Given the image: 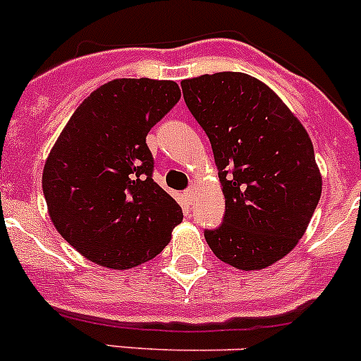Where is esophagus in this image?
<instances>
[{"label":"esophagus","mask_w":361,"mask_h":361,"mask_svg":"<svg viewBox=\"0 0 361 361\" xmlns=\"http://www.w3.org/2000/svg\"><path fill=\"white\" fill-rule=\"evenodd\" d=\"M195 195H196V189H195V188H188V189H185V191H184L185 202H188L189 205H191L192 200H195Z\"/></svg>","instance_id":"obj_1"}]
</instances>
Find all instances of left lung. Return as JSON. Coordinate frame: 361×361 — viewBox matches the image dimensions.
<instances>
[{"label":"left lung","mask_w":361,"mask_h":361,"mask_svg":"<svg viewBox=\"0 0 361 361\" xmlns=\"http://www.w3.org/2000/svg\"><path fill=\"white\" fill-rule=\"evenodd\" d=\"M180 87L210 139L226 198L222 224L205 231L208 247L236 269H264L292 252L318 205L313 142L283 100L250 74H203Z\"/></svg>","instance_id":"obj_1"}]
</instances>
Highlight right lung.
I'll return each instance as SVG.
<instances>
[{
    "label": "right lung",
    "mask_w": 361,
    "mask_h": 361,
    "mask_svg": "<svg viewBox=\"0 0 361 361\" xmlns=\"http://www.w3.org/2000/svg\"><path fill=\"white\" fill-rule=\"evenodd\" d=\"M176 81L120 78L80 104L43 169L48 214L88 261L128 269L151 261L182 221L153 180L149 130L179 102Z\"/></svg>",
    "instance_id": "right-lung-1"
}]
</instances>
